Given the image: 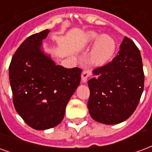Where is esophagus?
I'll use <instances>...</instances> for the list:
<instances>
[{"label":"esophagus","instance_id":"1","mask_svg":"<svg viewBox=\"0 0 152 152\" xmlns=\"http://www.w3.org/2000/svg\"><path fill=\"white\" fill-rule=\"evenodd\" d=\"M91 75V73L89 72V71H84L81 74V81L83 83H86L87 81V80Z\"/></svg>","mask_w":152,"mask_h":152}]
</instances>
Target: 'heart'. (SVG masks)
I'll list each match as a JSON object with an SVG mask.
<instances>
[{
  "mask_svg": "<svg viewBox=\"0 0 152 152\" xmlns=\"http://www.w3.org/2000/svg\"><path fill=\"white\" fill-rule=\"evenodd\" d=\"M96 40L89 54V61L95 66H102L108 63L114 55L116 44L112 37L89 31L86 35V41L91 43Z\"/></svg>",
  "mask_w": 152,
  "mask_h": 152,
  "instance_id": "obj_1",
  "label": "heart"
}]
</instances>
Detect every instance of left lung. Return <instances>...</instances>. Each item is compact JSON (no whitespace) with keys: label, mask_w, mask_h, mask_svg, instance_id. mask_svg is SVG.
Listing matches in <instances>:
<instances>
[{"label":"left lung","mask_w":152,"mask_h":152,"mask_svg":"<svg viewBox=\"0 0 152 152\" xmlns=\"http://www.w3.org/2000/svg\"><path fill=\"white\" fill-rule=\"evenodd\" d=\"M88 81L89 114L105 124L123 122L135 111L144 88V72L140 51L124 37L118 54L105 66L94 70Z\"/></svg>","instance_id":"left-lung-1"}]
</instances>
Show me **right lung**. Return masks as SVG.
Wrapping results in <instances>:
<instances>
[{"label":"right lung","mask_w":152,"mask_h":152,"mask_svg":"<svg viewBox=\"0 0 152 152\" xmlns=\"http://www.w3.org/2000/svg\"><path fill=\"white\" fill-rule=\"evenodd\" d=\"M49 32L46 29L27 38L9 67L15 110L30 127L38 130L55 127L63 121L82 72L78 67L56 65L45 54L42 40Z\"/></svg>","instance_id":"add662e5"}]
</instances>
